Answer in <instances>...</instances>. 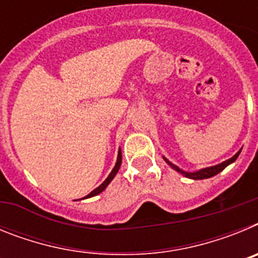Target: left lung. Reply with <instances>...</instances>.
Listing matches in <instances>:
<instances>
[{
	"instance_id": "1",
	"label": "left lung",
	"mask_w": 258,
	"mask_h": 258,
	"mask_svg": "<svg viewBox=\"0 0 258 258\" xmlns=\"http://www.w3.org/2000/svg\"><path fill=\"white\" fill-rule=\"evenodd\" d=\"M241 152V149L239 150L238 152H236L235 155L232 157H230L229 160L226 161H222L221 164H217V165H213V166H208V168H203V169H199V170H195V172H186V170L181 169V168H178V166L175 165V164L170 163L166 157L163 156V159L165 160V163L168 164V165L170 166V168H173L174 170H177L178 173H181L182 175H184V177H187V178H191V179H206V178H211V177H213V175L218 174L220 172H222L225 168H226L227 165H230V164H232L234 161L238 159L239 154Z\"/></svg>"
}]
</instances>
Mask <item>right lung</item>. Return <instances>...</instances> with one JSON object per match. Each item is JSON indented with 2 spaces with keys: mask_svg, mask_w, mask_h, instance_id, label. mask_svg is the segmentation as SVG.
I'll use <instances>...</instances> for the list:
<instances>
[{
  "mask_svg": "<svg viewBox=\"0 0 258 258\" xmlns=\"http://www.w3.org/2000/svg\"><path fill=\"white\" fill-rule=\"evenodd\" d=\"M121 160H122V156H121V150H118V154H117V160H116V164L115 166H113V169L111 170V173L108 174V177H107L106 179H104V182L102 184H99L97 188H94V190L92 191V192L89 194V195H86L85 198H83V199H89V198H93L95 197V195H98V194H101L102 191L106 190V187L108 186L109 183H111V181H112L113 178H115V175L117 174L118 169H120V166H121ZM80 200V199H79Z\"/></svg>",
  "mask_w": 258,
  "mask_h": 258,
  "instance_id": "obj_1",
  "label": "right lung"
}]
</instances>
